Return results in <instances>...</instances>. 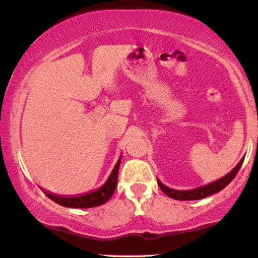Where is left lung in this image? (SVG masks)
I'll return each instance as SVG.
<instances>
[{
  "label": "left lung",
  "mask_w": 258,
  "mask_h": 258,
  "mask_svg": "<svg viewBox=\"0 0 258 258\" xmlns=\"http://www.w3.org/2000/svg\"><path fill=\"white\" fill-rule=\"evenodd\" d=\"M242 161H244V159H241L240 161H239V164L236 165V166L234 167L229 173H227L226 176L222 177V178L215 180V182H212V183H209V184H206V185L199 186V188L190 189V190H176V189H171L165 184H162L159 179H158V184L160 186V189H161V190L164 191L167 197L172 198V199H174V200L188 201V200L204 199V198L218 193V191L222 190V189L226 188V186L234 179V177L236 176L238 171L240 170Z\"/></svg>",
  "instance_id": "1"
}]
</instances>
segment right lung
<instances>
[{"mask_svg": "<svg viewBox=\"0 0 258 258\" xmlns=\"http://www.w3.org/2000/svg\"><path fill=\"white\" fill-rule=\"evenodd\" d=\"M121 156L117 160L116 165L112 168L110 176L108 177L106 182L97 190L88 191V193L80 195H57L51 191H47L42 189L43 193L49 198V199L59 204L64 207H74V209H88V207H96L103 205L111 198L116 189L117 183V173H119Z\"/></svg>", "mask_w": 258, "mask_h": 258, "instance_id": "1", "label": "right lung"}]
</instances>
